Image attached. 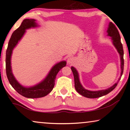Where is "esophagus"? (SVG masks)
I'll return each mask as SVG.
<instances>
[{"label": "esophagus", "mask_w": 130, "mask_h": 130, "mask_svg": "<svg viewBox=\"0 0 130 130\" xmlns=\"http://www.w3.org/2000/svg\"><path fill=\"white\" fill-rule=\"evenodd\" d=\"M74 62V59L73 57H70L68 58L67 59V63L69 64H72Z\"/></svg>", "instance_id": "esophagus-1"}]
</instances>
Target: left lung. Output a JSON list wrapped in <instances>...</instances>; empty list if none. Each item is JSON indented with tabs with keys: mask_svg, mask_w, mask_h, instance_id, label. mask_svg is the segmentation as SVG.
<instances>
[{
	"mask_svg": "<svg viewBox=\"0 0 130 130\" xmlns=\"http://www.w3.org/2000/svg\"><path fill=\"white\" fill-rule=\"evenodd\" d=\"M107 33L108 36L111 37V40H112V43L118 51L119 54L121 58V75L120 77L119 78L118 81L120 80L121 77L124 71V50L123 47H122V44L121 42V37L120 35L119 34V32L115 26V25L112 24V22H109V26H108ZM74 76V87L75 89L78 93L80 94L81 95L83 96L88 98H99L102 96L107 95L109 92H111L112 90H113L114 89L116 88L118 82L115 83L112 86L111 88L107 89L105 90H98V91H90V90H88L85 89L81 85L80 82L79 80V74H78L77 71L76 69L73 67H71Z\"/></svg>",
	"mask_w": 130,
	"mask_h": 130,
	"instance_id": "left-lung-1",
	"label": "left lung"
}]
</instances>
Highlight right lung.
<instances>
[{"label":"right lung","instance_id":"add662e5","mask_svg":"<svg viewBox=\"0 0 130 130\" xmlns=\"http://www.w3.org/2000/svg\"><path fill=\"white\" fill-rule=\"evenodd\" d=\"M34 19H25L21 26L15 30L10 37L6 53V72L10 84L18 93L28 98H38L47 95L52 91L54 86L55 80L58 72L66 65V61H62L57 63L51 69L44 80L32 87L25 88L18 82L15 79L11 69V56L12 51L25 32V30L37 27V24Z\"/></svg>","mask_w":130,"mask_h":130}]
</instances>
